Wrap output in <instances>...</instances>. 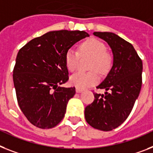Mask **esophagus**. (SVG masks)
<instances>
[{"label": "esophagus", "instance_id": "34e87169", "mask_svg": "<svg viewBox=\"0 0 153 153\" xmlns=\"http://www.w3.org/2000/svg\"><path fill=\"white\" fill-rule=\"evenodd\" d=\"M76 93H80V92L83 91V89H80V88H76Z\"/></svg>", "mask_w": 153, "mask_h": 153}]
</instances>
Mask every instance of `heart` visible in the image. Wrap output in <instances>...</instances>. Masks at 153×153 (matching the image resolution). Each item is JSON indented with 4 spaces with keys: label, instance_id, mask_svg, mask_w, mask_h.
Returning a JSON list of instances; mask_svg holds the SVG:
<instances>
[{
    "label": "heart",
    "instance_id": "b5f03b06",
    "mask_svg": "<svg viewBox=\"0 0 153 153\" xmlns=\"http://www.w3.org/2000/svg\"><path fill=\"white\" fill-rule=\"evenodd\" d=\"M79 51L82 55H88L93 58L91 69H97L100 73H105L109 66V59L107 55L105 45L96 39H89L84 41L80 47ZM79 53L75 49H69L65 54V65L69 71H75L78 65ZM100 79V76L96 70L84 73L78 72L70 77V84L80 89L89 88L96 84Z\"/></svg>",
    "mask_w": 153,
    "mask_h": 153
}]
</instances>
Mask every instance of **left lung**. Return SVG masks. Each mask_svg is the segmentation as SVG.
Returning a JSON list of instances; mask_svg holds the SVG:
<instances>
[{
  "label": "left lung",
  "mask_w": 153,
  "mask_h": 153,
  "mask_svg": "<svg viewBox=\"0 0 153 153\" xmlns=\"http://www.w3.org/2000/svg\"><path fill=\"white\" fill-rule=\"evenodd\" d=\"M93 34L110 47L113 65L106 77L97 86L106 91L94 94V102L86 107L84 116L91 127L108 131L122 124L133 108L142 88V61L133 45L116 33Z\"/></svg>",
  "instance_id": "left-lung-1"
}]
</instances>
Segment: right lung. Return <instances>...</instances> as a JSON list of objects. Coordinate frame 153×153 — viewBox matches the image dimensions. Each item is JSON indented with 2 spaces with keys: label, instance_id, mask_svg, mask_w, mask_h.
Segmentation results:
<instances>
[{
  "label": "right lung",
  "instance_id": "obj_1",
  "mask_svg": "<svg viewBox=\"0 0 153 153\" xmlns=\"http://www.w3.org/2000/svg\"><path fill=\"white\" fill-rule=\"evenodd\" d=\"M90 35L85 31H50L28 42L18 53L13 70L18 103L30 123L42 129L55 127L65 116L75 88L69 79L65 54Z\"/></svg>",
  "mask_w": 153,
  "mask_h": 153
}]
</instances>
